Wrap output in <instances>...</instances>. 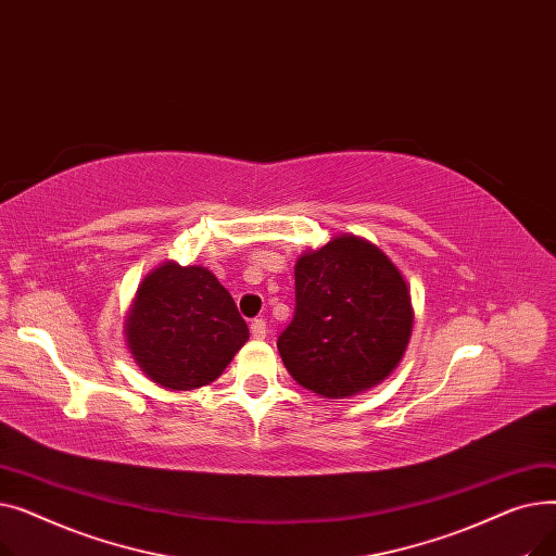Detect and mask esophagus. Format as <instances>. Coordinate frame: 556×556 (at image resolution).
<instances>
[{
	"mask_svg": "<svg viewBox=\"0 0 556 556\" xmlns=\"http://www.w3.org/2000/svg\"><path fill=\"white\" fill-rule=\"evenodd\" d=\"M250 333H252V338H254V340H263V338H266V333H268V325H266V319H252V325H250Z\"/></svg>",
	"mask_w": 556,
	"mask_h": 556,
	"instance_id": "34e87169",
	"label": "esophagus"
}]
</instances>
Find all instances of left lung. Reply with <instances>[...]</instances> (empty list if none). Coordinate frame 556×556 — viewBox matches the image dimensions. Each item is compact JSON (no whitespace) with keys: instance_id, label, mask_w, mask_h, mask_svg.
Wrapping results in <instances>:
<instances>
[{"instance_id":"left-lung-1","label":"left lung","mask_w":556,"mask_h":556,"mask_svg":"<svg viewBox=\"0 0 556 556\" xmlns=\"http://www.w3.org/2000/svg\"><path fill=\"white\" fill-rule=\"evenodd\" d=\"M413 323L410 290L388 254L342 233L298 258L295 315L277 349L302 388L346 399L386 381Z\"/></svg>"}]
</instances>
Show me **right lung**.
Listing matches in <instances>:
<instances>
[{"mask_svg":"<svg viewBox=\"0 0 556 556\" xmlns=\"http://www.w3.org/2000/svg\"><path fill=\"white\" fill-rule=\"evenodd\" d=\"M250 331L212 270L162 263L139 283L126 319L135 363L166 390H195L223 374Z\"/></svg>","mask_w":556,"mask_h":556,"instance_id":"add662e5","label":"right lung"}]
</instances>
